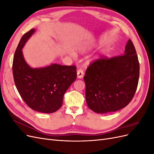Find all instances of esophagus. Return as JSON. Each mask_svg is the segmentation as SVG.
<instances>
[{
	"mask_svg": "<svg viewBox=\"0 0 154 154\" xmlns=\"http://www.w3.org/2000/svg\"><path fill=\"white\" fill-rule=\"evenodd\" d=\"M83 74H84V73H83V70L82 69H78L77 71V78L78 79H81L83 77Z\"/></svg>",
	"mask_w": 154,
	"mask_h": 154,
	"instance_id": "obj_1",
	"label": "esophagus"
}]
</instances>
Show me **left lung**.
I'll use <instances>...</instances> for the list:
<instances>
[{
    "instance_id": "left-lung-1",
    "label": "left lung",
    "mask_w": 154,
    "mask_h": 154,
    "mask_svg": "<svg viewBox=\"0 0 154 154\" xmlns=\"http://www.w3.org/2000/svg\"><path fill=\"white\" fill-rule=\"evenodd\" d=\"M139 63L131 40L124 54L101 58L90 64L83 78L88 106L98 114L116 112L127 106L136 93Z\"/></svg>"
}]
</instances>
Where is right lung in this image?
Wrapping results in <instances>:
<instances>
[{
	"label": "right lung",
	"mask_w": 154,
	"mask_h": 154,
	"mask_svg": "<svg viewBox=\"0 0 154 154\" xmlns=\"http://www.w3.org/2000/svg\"><path fill=\"white\" fill-rule=\"evenodd\" d=\"M35 32L32 29L26 32L18 43L13 62L14 82L22 100L31 109L53 113L62 106L64 94L76 80V67L57 63L31 67L22 50Z\"/></svg>",
	"instance_id": "add662e5"
}]
</instances>
